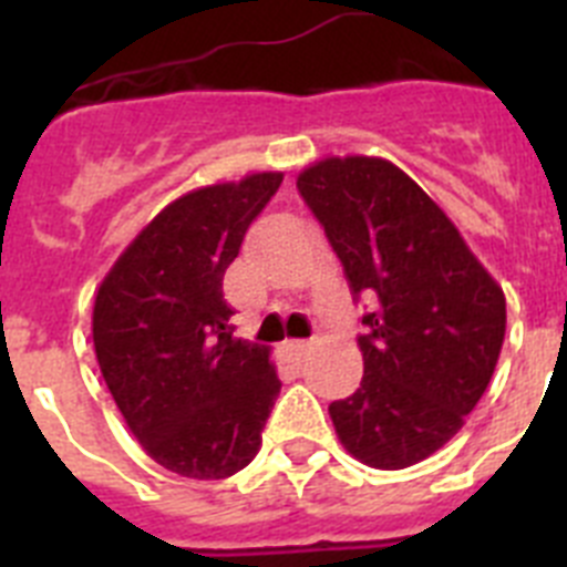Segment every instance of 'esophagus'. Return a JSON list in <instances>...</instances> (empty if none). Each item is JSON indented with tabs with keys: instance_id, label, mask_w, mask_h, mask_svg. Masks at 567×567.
Wrapping results in <instances>:
<instances>
[{
	"instance_id": "1",
	"label": "esophagus",
	"mask_w": 567,
	"mask_h": 567,
	"mask_svg": "<svg viewBox=\"0 0 567 567\" xmlns=\"http://www.w3.org/2000/svg\"><path fill=\"white\" fill-rule=\"evenodd\" d=\"M284 349H287V354H292V358H307V352L312 349V343L309 340H287L284 343Z\"/></svg>"
}]
</instances>
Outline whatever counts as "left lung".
<instances>
[{"mask_svg": "<svg viewBox=\"0 0 567 567\" xmlns=\"http://www.w3.org/2000/svg\"><path fill=\"white\" fill-rule=\"evenodd\" d=\"M298 189L338 252L363 315V380L329 405L343 449L372 468L432 457L480 403L505 338V295L460 229L400 167L329 155Z\"/></svg>", "mask_w": 567, "mask_h": 567, "instance_id": "1", "label": "left lung"}]
</instances>
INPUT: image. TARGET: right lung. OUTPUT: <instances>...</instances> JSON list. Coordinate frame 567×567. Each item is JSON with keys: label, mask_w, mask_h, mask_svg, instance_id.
I'll return each instance as SVG.
<instances>
[{"label": "right lung", "mask_w": 567, "mask_h": 567, "mask_svg": "<svg viewBox=\"0 0 567 567\" xmlns=\"http://www.w3.org/2000/svg\"><path fill=\"white\" fill-rule=\"evenodd\" d=\"M284 173L175 198L130 240L93 303L99 369L144 452L173 474L224 480L252 463L280 380L269 346L233 338L224 272Z\"/></svg>", "instance_id": "add662e5"}]
</instances>
